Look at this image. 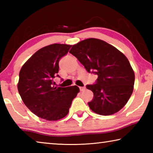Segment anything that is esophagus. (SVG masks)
<instances>
[{
	"mask_svg": "<svg viewBox=\"0 0 153 153\" xmlns=\"http://www.w3.org/2000/svg\"><path fill=\"white\" fill-rule=\"evenodd\" d=\"M80 91H84L86 90V87H79Z\"/></svg>",
	"mask_w": 153,
	"mask_h": 153,
	"instance_id": "esophagus-1",
	"label": "esophagus"
}]
</instances>
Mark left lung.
Here are the masks:
<instances>
[{"label":"left lung","instance_id":"8db88e82","mask_svg":"<svg viewBox=\"0 0 153 153\" xmlns=\"http://www.w3.org/2000/svg\"><path fill=\"white\" fill-rule=\"evenodd\" d=\"M69 53L88 72L98 75L96 84L87 85L94 98L88 104L101 115L118 112L128 102L134 90L135 75L126 56L118 49L97 38L80 41Z\"/></svg>","mask_w":153,"mask_h":153}]
</instances>
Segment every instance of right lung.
<instances>
[{
    "label": "right lung",
    "instance_id": "obj_1",
    "mask_svg": "<svg viewBox=\"0 0 153 153\" xmlns=\"http://www.w3.org/2000/svg\"><path fill=\"white\" fill-rule=\"evenodd\" d=\"M71 45L53 44L36 51L22 66L17 88L25 106L44 120L56 121L68 114L77 86L56 87L53 79L59 71V61Z\"/></svg>",
    "mask_w": 153,
    "mask_h": 153
}]
</instances>
